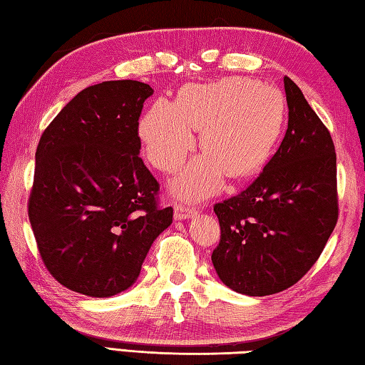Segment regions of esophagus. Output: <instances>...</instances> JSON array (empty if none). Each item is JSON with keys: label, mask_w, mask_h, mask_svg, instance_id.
<instances>
[{"label": "esophagus", "mask_w": 365, "mask_h": 365, "mask_svg": "<svg viewBox=\"0 0 365 365\" xmlns=\"http://www.w3.org/2000/svg\"><path fill=\"white\" fill-rule=\"evenodd\" d=\"M195 215H197V208H190V206L182 205V203L175 205V219H178V221H181V219L194 217Z\"/></svg>", "instance_id": "34e87169"}]
</instances>
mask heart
I'll return each instance as SVG.
<instances>
[{
    "instance_id": "1",
    "label": "heart",
    "mask_w": 365,
    "mask_h": 365,
    "mask_svg": "<svg viewBox=\"0 0 365 365\" xmlns=\"http://www.w3.org/2000/svg\"><path fill=\"white\" fill-rule=\"evenodd\" d=\"M281 119L283 98L277 88L225 78L184 86L175 103L157 100L143 115L140 138L154 167L170 173L194 149V130H202L206 154L173 181L176 194L198 198L221 189L225 173H256L272 153Z\"/></svg>"
}]
</instances>
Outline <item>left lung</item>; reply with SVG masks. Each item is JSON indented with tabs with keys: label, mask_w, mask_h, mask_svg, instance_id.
Wrapping results in <instances>:
<instances>
[{
	"label": "left lung",
	"mask_w": 365,
	"mask_h": 365,
	"mask_svg": "<svg viewBox=\"0 0 365 365\" xmlns=\"http://www.w3.org/2000/svg\"><path fill=\"white\" fill-rule=\"evenodd\" d=\"M287 130L251 185L215 205L221 242L212 265L245 295L294 286L314 265L339 219L332 136L294 81L284 76Z\"/></svg>",
	"instance_id": "1"
}]
</instances>
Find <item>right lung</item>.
<instances>
[{
  "label": "right lung",
  "instance_id": "1",
  "mask_svg": "<svg viewBox=\"0 0 365 365\" xmlns=\"http://www.w3.org/2000/svg\"><path fill=\"white\" fill-rule=\"evenodd\" d=\"M153 93L132 79L91 86L41 135L29 217L46 268L74 292L111 297L128 289L173 222L138 155V119Z\"/></svg>",
  "mask_w": 365,
  "mask_h": 365
}]
</instances>
